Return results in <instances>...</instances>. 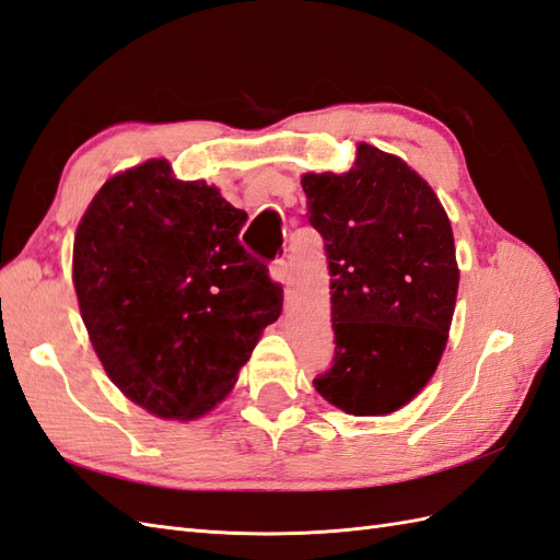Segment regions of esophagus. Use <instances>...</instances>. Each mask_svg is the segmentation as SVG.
<instances>
[{
  "label": "esophagus",
  "instance_id": "1",
  "mask_svg": "<svg viewBox=\"0 0 560 560\" xmlns=\"http://www.w3.org/2000/svg\"><path fill=\"white\" fill-rule=\"evenodd\" d=\"M269 275L277 283H285V279H289V262H285L283 257H277V260L269 267Z\"/></svg>",
  "mask_w": 560,
  "mask_h": 560
}]
</instances>
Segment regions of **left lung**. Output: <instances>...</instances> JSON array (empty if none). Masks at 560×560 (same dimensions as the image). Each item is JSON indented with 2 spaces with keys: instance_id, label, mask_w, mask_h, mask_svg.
I'll return each mask as SVG.
<instances>
[{
  "instance_id": "left-lung-1",
  "label": "left lung",
  "mask_w": 560,
  "mask_h": 560,
  "mask_svg": "<svg viewBox=\"0 0 560 560\" xmlns=\"http://www.w3.org/2000/svg\"><path fill=\"white\" fill-rule=\"evenodd\" d=\"M303 189L324 236L336 334L334 366L314 388L354 417L393 413L447 346L458 291L450 218L402 158L369 143L348 172H310Z\"/></svg>"
}]
</instances>
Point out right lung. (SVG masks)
I'll return each mask as SVG.
<instances>
[{"instance_id": "1", "label": "right lung", "mask_w": 560, "mask_h": 560, "mask_svg": "<svg viewBox=\"0 0 560 560\" xmlns=\"http://www.w3.org/2000/svg\"><path fill=\"white\" fill-rule=\"evenodd\" d=\"M248 214L167 161L110 177L82 214L73 283L108 378L153 417L191 421L222 402L281 283L241 246Z\"/></svg>"}]
</instances>
